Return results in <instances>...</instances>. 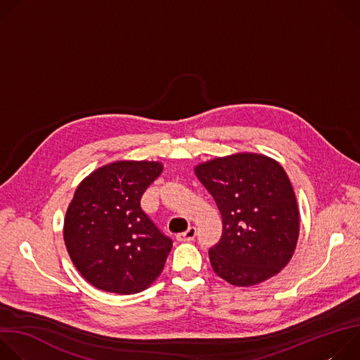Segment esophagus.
<instances>
[{
  "label": "esophagus",
  "mask_w": 360,
  "mask_h": 360,
  "mask_svg": "<svg viewBox=\"0 0 360 360\" xmlns=\"http://www.w3.org/2000/svg\"><path fill=\"white\" fill-rule=\"evenodd\" d=\"M195 236H196V228L189 226L185 232L176 235V239H178L179 242H189V240H193Z\"/></svg>",
  "instance_id": "esophagus-1"
}]
</instances>
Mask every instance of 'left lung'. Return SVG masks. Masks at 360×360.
<instances>
[{
  "mask_svg": "<svg viewBox=\"0 0 360 360\" xmlns=\"http://www.w3.org/2000/svg\"><path fill=\"white\" fill-rule=\"evenodd\" d=\"M222 215V236L210 249L214 272L235 286H252L279 274L299 238V210L279 162L239 152L193 168Z\"/></svg>",
  "mask_w": 360,
  "mask_h": 360,
  "instance_id": "8db88e82",
  "label": "left lung"
}]
</instances>
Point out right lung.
<instances>
[{"instance_id": "right-lung-1", "label": "right lung", "mask_w": 360, "mask_h": 360, "mask_svg": "<svg viewBox=\"0 0 360 360\" xmlns=\"http://www.w3.org/2000/svg\"><path fill=\"white\" fill-rule=\"evenodd\" d=\"M164 169L157 161H117L75 189L64 240L78 272L96 289L132 295L155 281L172 240L141 208V196Z\"/></svg>"}]
</instances>
